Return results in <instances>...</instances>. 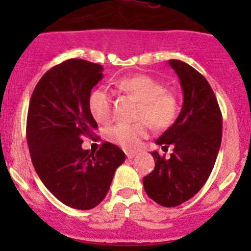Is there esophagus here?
Returning a JSON list of instances; mask_svg holds the SVG:
<instances>
[{
  "mask_svg": "<svg viewBox=\"0 0 251 251\" xmlns=\"http://www.w3.org/2000/svg\"><path fill=\"white\" fill-rule=\"evenodd\" d=\"M135 155H136V151H126V156H127L128 159H132Z\"/></svg>",
  "mask_w": 251,
  "mask_h": 251,
  "instance_id": "34e87169",
  "label": "esophagus"
}]
</instances>
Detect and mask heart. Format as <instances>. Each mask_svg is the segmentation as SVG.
<instances>
[{"instance_id": "heart-1", "label": "heart", "mask_w": 251, "mask_h": 251, "mask_svg": "<svg viewBox=\"0 0 251 251\" xmlns=\"http://www.w3.org/2000/svg\"><path fill=\"white\" fill-rule=\"evenodd\" d=\"M116 87L133 96L140 100L141 105L136 115L140 120L138 123L119 124L108 130L107 138L113 144L126 151L137 149L141 141L148 136L151 125L155 130H165L176 120L179 109L178 100L173 92L165 91L163 83L155 78L148 75L124 77L116 82ZM88 108L93 119L102 125H107L113 119L111 97L103 88L91 93Z\"/></svg>"}]
</instances>
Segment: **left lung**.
<instances>
[{
  "label": "left lung",
  "mask_w": 251,
  "mask_h": 251,
  "mask_svg": "<svg viewBox=\"0 0 251 251\" xmlns=\"http://www.w3.org/2000/svg\"><path fill=\"white\" fill-rule=\"evenodd\" d=\"M169 64L183 91V105L176 121L156 140L173 146L170 158L153 151L155 168L143 177L144 191L161 206L173 207L193 198L209 178L222 140V114L207 80L177 59Z\"/></svg>",
  "instance_id": "obj_1"
}]
</instances>
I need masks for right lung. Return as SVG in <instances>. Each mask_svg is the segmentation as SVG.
I'll return each mask as SVG.
<instances>
[{
	"label": "right lung",
	"instance_id": "1",
	"mask_svg": "<svg viewBox=\"0 0 251 251\" xmlns=\"http://www.w3.org/2000/svg\"><path fill=\"white\" fill-rule=\"evenodd\" d=\"M102 65L68 59L37 82L29 103L26 141L32 165L58 201L78 210L97 206L107 196L125 153L104 142L83 151V137L98 127L88 108L91 90L102 80Z\"/></svg>",
	"mask_w": 251,
	"mask_h": 251
}]
</instances>
